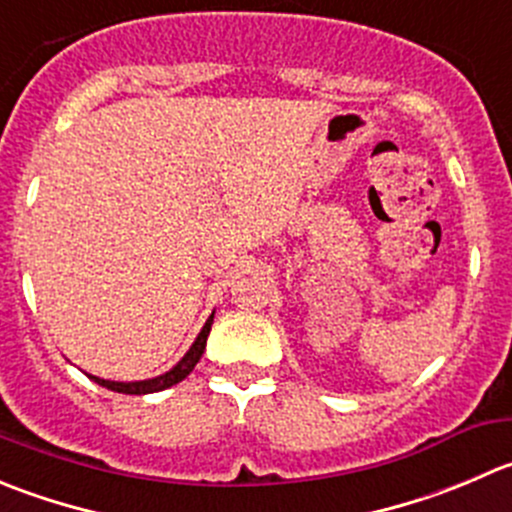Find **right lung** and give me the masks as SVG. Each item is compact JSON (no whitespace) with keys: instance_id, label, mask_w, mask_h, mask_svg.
<instances>
[{"instance_id":"obj_1","label":"right lung","mask_w":512,"mask_h":512,"mask_svg":"<svg viewBox=\"0 0 512 512\" xmlns=\"http://www.w3.org/2000/svg\"><path fill=\"white\" fill-rule=\"evenodd\" d=\"M212 317H215V312H212L210 320L205 322V327L200 330L197 340L192 342V347L187 350V355L182 357V360L177 362L170 372H165V375L152 377V380H137V382L102 380V377H97V375H89V380H94L97 385H102V388L114 390V393H124V395H147V393H160V390L172 388V385H177V382L185 380V377L195 370L197 362H200L202 352H205V345H207V335H210V330H212Z\"/></svg>"}]
</instances>
